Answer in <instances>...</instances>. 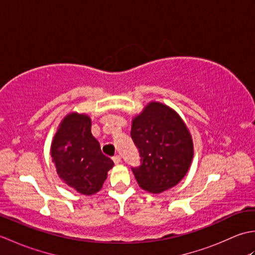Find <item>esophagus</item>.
<instances>
[{
  "instance_id": "esophagus-1",
  "label": "esophagus",
  "mask_w": 255,
  "mask_h": 255,
  "mask_svg": "<svg viewBox=\"0 0 255 255\" xmlns=\"http://www.w3.org/2000/svg\"><path fill=\"white\" fill-rule=\"evenodd\" d=\"M113 161H114V163H115V164H119V163H121V156L115 155L113 158Z\"/></svg>"
}]
</instances>
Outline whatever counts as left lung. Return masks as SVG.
<instances>
[{
	"mask_svg": "<svg viewBox=\"0 0 255 255\" xmlns=\"http://www.w3.org/2000/svg\"><path fill=\"white\" fill-rule=\"evenodd\" d=\"M130 134L141 156V164L132 172L144 191L160 194L186 175L194 156L193 139L173 108L150 102L132 118Z\"/></svg>",
	"mask_w": 255,
	"mask_h": 255,
	"instance_id": "obj_1",
	"label": "left lung"
}]
</instances>
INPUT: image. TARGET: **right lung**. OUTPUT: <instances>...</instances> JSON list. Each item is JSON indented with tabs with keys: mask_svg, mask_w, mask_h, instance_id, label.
<instances>
[{
	"mask_svg": "<svg viewBox=\"0 0 255 255\" xmlns=\"http://www.w3.org/2000/svg\"><path fill=\"white\" fill-rule=\"evenodd\" d=\"M86 114L69 113L52 139L50 154L59 177L82 195L100 192L114 162L102 153Z\"/></svg>",
	"mask_w": 255,
	"mask_h": 255,
	"instance_id": "1",
	"label": "right lung"
}]
</instances>
